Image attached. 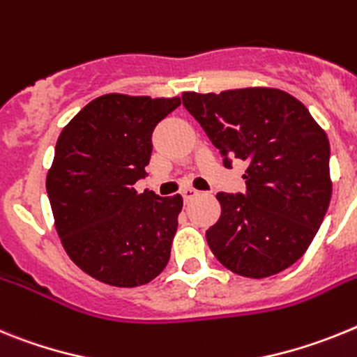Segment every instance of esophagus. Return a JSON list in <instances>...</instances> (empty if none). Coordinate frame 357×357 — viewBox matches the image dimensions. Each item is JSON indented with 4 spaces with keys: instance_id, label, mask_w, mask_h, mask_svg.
<instances>
[{
    "instance_id": "1",
    "label": "esophagus",
    "mask_w": 357,
    "mask_h": 357,
    "mask_svg": "<svg viewBox=\"0 0 357 357\" xmlns=\"http://www.w3.org/2000/svg\"><path fill=\"white\" fill-rule=\"evenodd\" d=\"M181 196H183V199L185 201H190V199H194V197L196 196H199V192L196 190V188H185V190L181 192Z\"/></svg>"
}]
</instances>
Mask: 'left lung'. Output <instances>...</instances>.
Here are the masks:
<instances>
[{
	"instance_id": "1",
	"label": "left lung",
	"mask_w": 357,
	"mask_h": 357,
	"mask_svg": "<svg viewBox=\"0 0 357 357\" xmlns=\"http://www.w3.org/2000/svg\"><path fill=\"white\" fill-rule=\"evenodd\" d=\"M183 105L221 154L248 163L246 194L219 192L206 230L215 259L235 275L266 278L307 252L331 203L328 138L300 100L275 88L187 91Z\"/></svg>"
}]
</instances>
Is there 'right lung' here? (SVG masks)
Wrapping results in <instances>:
<instances>
[{
    "instance_id": "1",
    "label": "right lung",
    "mask_w": 357,
    "mask_h": 357,
    "mask_svg": "<svg viewBox=\"0 0 357 357\" xmlns=\"http://www.w3.org/2000/svg\"><path fill=\"white\" fill-rule=\"evenodd\" d=\"M181 98L102 95L70 120L46 174L55 230L77 266L114 287L156 278L170 259L183 208L179 194H138L154 127Z\"/></svg>"
}]
</instances>
